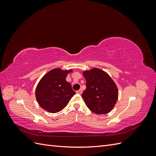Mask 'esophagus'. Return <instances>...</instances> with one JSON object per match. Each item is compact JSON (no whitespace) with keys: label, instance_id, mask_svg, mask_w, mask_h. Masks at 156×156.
<instances>
[{"label":"esophagus","instance_id":"34e87169","mask_svg":"<svg viewBox=\"0 0 156 156\" xmlns=\"http://www.w3.org/2000/svg\"><path fill=\"white\" fill-rule=\"evenodd\" d=\"M76 92H77V94H81L82 92H83V91H82L81 89H80V90H77Z\"/></svg>","mask_w":156,"mask_h":156}]
</instances>
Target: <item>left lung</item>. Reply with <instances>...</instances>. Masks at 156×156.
<instances>
[{"label":"left lung","mask_w":156,"mask_h":156,"mask_svg":"<svg viewBox=\"0 0 156 156\" xmlns=\"http://www.w3.org/2000/svg\"><path fill=\"white\" fill-rule=\"evenodd\" d=\"M86 90L82 98L90 110L97 115H105L115 107L119 96L115 83L104 71L94 68L84 71Z\"/></svg>","instance_id":"obj_1"}]
</instances>
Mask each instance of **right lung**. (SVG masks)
<instances>
[{"instance_id":"add662e5","label":"right lung","mask_w":156,"mask_h":156,"mask_svg":"<svg viewBox=\"0 0 156 156\" xmlns=\"http://www.w3.org/2000/svg\"><path fill=\"white\" fill-rule=\"evenodd\" d=\"M72 70L55 68L41 78L36 90V98L40 106L51 113L62 110L75 94L72 85L66 81Z\"/></svg>"}]
</instances>
